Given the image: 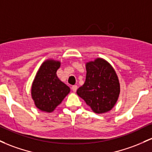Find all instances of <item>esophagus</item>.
Here are the masks:
<instances>
[{
    "mask_svg": "<svg viewBox=\"0 0 152 152\" xmlns=\"http://www.w3.org/2000/svg\"><path fill=\"white\" fill-rule=\"evenodd\" d=\"M71 89H72L73 91H76V90H77L78 89V86H76V85H73V86H72V87H71Z\"/></svg>",
    "mask_w": 152,
    "mask_h": 152,
    "instance_id": "1",
    "label": "esophagus"
}]
</instances>
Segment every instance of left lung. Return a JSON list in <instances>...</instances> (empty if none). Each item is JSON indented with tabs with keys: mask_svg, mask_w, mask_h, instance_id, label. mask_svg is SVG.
<instances>
[{
	"mask_svg": "<svg viewBox=\"0 0 152 152\" xmlns=\"http://www.w3.org/2000/svg\"><path fill=\"white\" fill-rule=\"evenodd\" d=\"M86 68V81L76 93L94 113L110 110L120 94V84L115 71L109 63L102 58L87 63Z\"/></svg>",
	"mask_w": 152,
	"mask_h": 152,
	"instance_id": "1",
	"label": "left lung"
}]
</instances>
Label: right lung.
Masks as SVG:
<instances>
[{
  "label": "right lung",
  "instance_id": "obj_1",
  "mask_svg": "<svg viewBox=\"0 0 152 152\" xmlns=\"http://www.w3.org/2000/svg\"><path fill=\"white\" fill-rule=\"evenodd\" d=\"M61 63L48 60L42 64L31 86L34 104L42 111L51 113L70 92V88L58 78Z\"/></svg>",
  "mask_w": 152,
  "mask_h": 152
}]
</instances>
